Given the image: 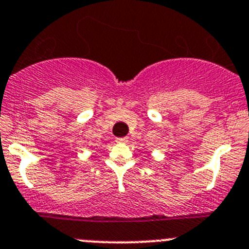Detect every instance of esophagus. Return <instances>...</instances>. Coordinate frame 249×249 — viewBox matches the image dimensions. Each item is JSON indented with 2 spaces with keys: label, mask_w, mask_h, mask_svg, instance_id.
<instances>
[{
  "label": "esophagus",
  "mask_w": 249,
  "mask_h": 249,
  "mask_svg": "<svg viewBox=\"0 0 249 249\" xmlns=\"http://www.w3.org/2000/svg\"><path fill=\"white\" fill-rule=\"evenodd\" d=\"M127 138H119L117 139V142H122V143H126L127 142Z\"/></svg>",
  "instance_id": "1"
}]
</instances>
